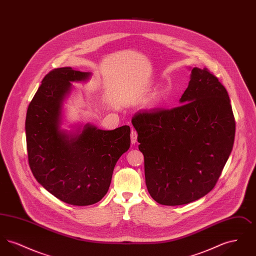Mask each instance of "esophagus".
Masks as SVG:
<instances>
[{
	"mask_svg": "<svg viewBox=\"0 0 256 256\" xmlns=\"http://www.w3.org/2000/svg\"><path fill=\"white\" fill-rule=\"evenodd\" d=\"M130 139H132V144H135L137 142V132L135 130H132Z\"/></svg>",
	"mask_w": 256,
	"mask_h": 256,
	"instance_id": "1",
	"label": "esophagus"
}]
</instances>
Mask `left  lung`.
Returning <instances> with one entry per match:
<instances>
[{"instance_id":"1","label":"left lung","mask_w":256,"mask_h":256,"mask_svg":"<svg viewBox=\"0 0 256 256\" xmlns=\"http://www.w3.org/2000/svg\"><path fill=\"white\" fill-rule=\"evenodd\" d=\"M180 106L139 110L132 122L144 154L152 198L163 206L187 204L216 185L232 152L235 119L219 78L193 68Z\"/></svg>"}]
</instances>
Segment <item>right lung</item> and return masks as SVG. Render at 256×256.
Returning a JSON list of instances; mask_svg holds the SVG:
<instances>
[{"instance_id": "add662e5", "label": "right lung", "mask_w": 256, "mask_h": 256, "mask_svg": "<svg viewBox=\"0 0 256 256\" xmlns=\"http://www.w3.org/2000/svg\"><path fill=\"white\" fill-rule=\"evenodd\" d=\"M89 73L71 67L47 74L26 111V137L30 168L37 182L62 202L84 206L108 193L114 167L130 146V128L100 130L86 124L69 139L60 130L61 106L71 82Z\"/></svg>"}]
</instances>
